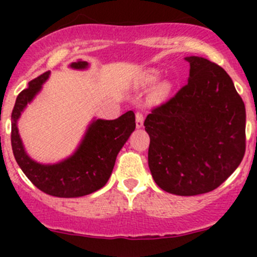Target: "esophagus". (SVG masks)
<instances>
[{
	"mask_svg": "<svg viewBox=\"0 0 257 257\" xmlns=\"http://www.w3.org/2000/svg\"><path fill=\"white\" fill-rule=\"evenodd\" d=\"M143 121H144V115L141 112H138L136 114V125H137V128H142V126H143Z\"/></svg>",
	"mask_w": 257,
	"mask_h": 257,
	"instance_id": "obj_1",
	"label": "esophagus"
}]
</instances>
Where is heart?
Returning a JSON list of instances; mask_svg holds the SVG:
<instances>
[{
	"label": "heart",
	"mask_w": 257,
	"mask_h": 257,
	"mask_svg": "<svg viewBox=\"0 0 257 257\" xmlns=\"http://www.w3.org/2000/svg\"><path fill=\"white\" fill-rule=\"evenodd\" d=\"M158 78H159V73H158L157 71H154V69H152V71L145 72L143 76H142L141 84L143 85V87H149V85L154 84V83L158 80ZM172 87L173 85L170 84L169 82L160 83V84L155 88V92H154L155 99L162 100L164 99V98H167L168 95H169L170 90H172Z\"/></svg>",
	"instance_id": "obj_1"
}]
</instances>
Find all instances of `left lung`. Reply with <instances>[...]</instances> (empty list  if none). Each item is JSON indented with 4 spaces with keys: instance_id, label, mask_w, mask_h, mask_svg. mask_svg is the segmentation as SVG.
I'll return each instance as SVG.
<instances>
[{
    "instance_id": "left-lung-1",
    "label": "left lung",
    "mask_w": 257,
    "mask_h": 257,
    "mask_svg": "<svg viewBox=\"0 0 257 257\" xmlns=\"http://www.w3.org/2000/svg\"><path fill=\"white\" fill-rule=\"evenodd\" d=\"M188 83L144 121L148 164L157 185L181 196L205 194L235 172L245 154V104L229 74L203 57H186Z\"/></svg>"
}]
</instances>
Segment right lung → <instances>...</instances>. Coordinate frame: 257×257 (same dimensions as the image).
<instances>
[{"label": "right lung", "mask_w": 257, "mask_h": 257, "mask_svg": "<svg viewBox=\"0 0 257 257\" xmlns=\"http://www.w3.org/2000/svg\"><path fill=\"white\" fill-rule=\"evenodd\" d=\"M71 67L84 69L88 63L77 61ZM49 73V71L45 72L31 80L15 103L11 115V145L15 159L33 185L48 195L58 198L88 195L107 184L119 150L136 129V115L133 110H129L114 120H93L73 155L57 164H40L26 153L18 134L17 120L26 105L40 92Z\"/></svg>", "instance_id": "right-lung-1"}]
</instances>
